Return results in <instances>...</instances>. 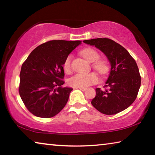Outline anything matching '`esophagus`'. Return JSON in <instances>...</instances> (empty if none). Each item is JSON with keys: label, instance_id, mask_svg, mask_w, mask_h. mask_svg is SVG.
<instances>
[{"label": "esophagus", "instance_id": "obj_1", "mask_svg": "<svg viewBox=\"0 0 155 155\" xmlns=\"http://www.w3.org/2000/svg\"><path fill=\"white\" fill-rule=\"evenodd\" d=\"M76 89H79V90H81V91H83L87 90V89H86V88H82V87H77Z\"/></svg>", "mask_w": 155, "mask_h": 155}]
</instances>
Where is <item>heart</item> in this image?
Masks as SVG:
<instances>
[{
  "mask_svg": "<svg viewBox=\"0 0 155 155\" xmlns=\"http://www.w3.org/2000/svg\"><path fill=\"white\" fill-rule=\"evenodd\" d=\"M82 55L90 62L94 63L93 67L100 74L104 75L109 71V65L105 60L99 59L98 52L93 48H85L81 52ZM72 56L69 54L64 62V69L65 72H70L71 70V61ZM98 76L96 73H78L70 78L69 84L74 87L86 88L91 85L98 82Z\"/></svg>",
  "mask_w": 155,
  "mask_h": 155,
  "instance_id": "heart-1",
  "label": "heart"
}]
</instances>
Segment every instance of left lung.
Listing matches in <instances>:
<instances>
[{
    "label": "left lung",
    "instance_id": "1",
    "mask_svg": "<svg viewBox=\"0 0 155 155\" xmlns=\"http://www.w3.org/2000/svg\"><path fill=\"white\" fill-rule=\"evenodd\" d=\"M83 42L101 50L111 67L104 87L107 89H96L91 104L106 115L124 111L135 101L141 85V76L135 59L124 47L109 38L91 39Z\"/></svg>",
    "mask_w": 155,
    "mask_h": 155
}]
</instances>
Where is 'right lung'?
I'll use <instances>...</instances> for the list:
<instances>
[{"label":"right lung","instance_id":"1","mask_svg":"<svg viewBox=\"0 0 155 155\" xmlns=\"http://www.w3.org/2000/svg\"><path fill=\"white\" fill-rule=\"evenodd\" d=\"M81 41L51 40L38 46L23 63L19 94L25 107L37 117L49 118L64 109L72 89L63 87L66 57Z\"/></svg>","mask_w":155,"mask_h":155}]
</instances>
